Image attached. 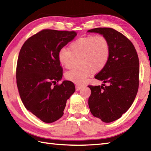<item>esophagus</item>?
Segmentation results:
<instances>
[{
	"mask_svg": "<svg viewBox=\"0 0 151 151\" xmlns=\"http://www.w3.org/2000/svg\"><path fill=\"white\" fill-rule=\"evenodd\" d=\"M75 88H76V91H78V90H80L81 89H82V86L76 85V86H75Z\"/></svg>",
	"mask_w": 151,
	"mask_h": 151,
	"instance_id": "34e87169",
	"label": "esophagus"
}]
</instances>
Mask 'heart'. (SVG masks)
Returning a JSON list of instances; mask_svg holds the SVG:
<instances>
[{"instance_id": "1", "label": "heart", "mask_w": 151, "mask_h": 151, "mask_svg": "<svg viewBox=\"0 0 151 151\" xmlns=\"http://www.w3.org/2000/svg\"><path fill=\"white\" fill-rule=\"evenodd\" d=\"M110 54V44L107 38L101 35H88L73 41L69 49L61 48L58 59L62 66L69 69L75 58H78L77 63L80 65L67 71L65 78L74 83L82 84L91 72L101 71L106 66Z\"/></svg>"}]
</instances>
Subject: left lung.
<instances>
[{
    "mask_svg": "<svg viewBox=\"0 0 151 151\" xmlns=\"http://www.w3.org/2000/svg\"><path fill=\"white\" fill-rule=\"evenodd\" d=\"M88 31L103 35L110 44L108 63L95 76L104 84L88 86L91 90L88 105L94 116L104 122H111L128 110L137 95L139 83L138 55L131 41L113 28L99 27Z\"/></svg>",
    "mask_w": 151,
    "mask_h": 151,
    "instance_id": "left-lung-1",
    "label": "left lung"
}]
</instances>
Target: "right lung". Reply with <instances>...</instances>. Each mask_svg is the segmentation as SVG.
<instances>
[{
	"mask_svg": "<svg viewBox=\"0 0 151 151\" xmlns=\"http://www.w3.org/2000/svg\"><path fill=\"white\" fill-rule=\"evenodd\" d=\"M76 35L75 31L43 29L29 38L20 50L16 83L21 99L44 122L60 119L67 100L75 91L72 82H58L63 76L58 52Z\"/></svg>",
	"mask_w": 151,
	"mask_h": 151,
	"instance_id": "1",
	"label": "right lung"
}]
</instances>
